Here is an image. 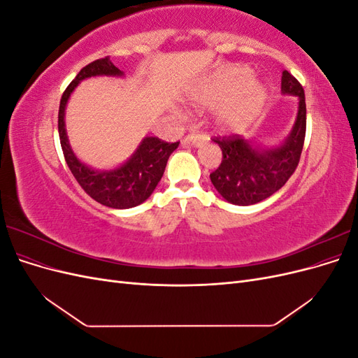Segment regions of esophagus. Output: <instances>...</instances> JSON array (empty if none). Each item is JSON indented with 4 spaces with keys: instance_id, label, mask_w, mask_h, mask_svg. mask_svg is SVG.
Listing matches in <instances>:
<instances>
[{
    "instance_id": "obj_1",
    "label": "esophagus",
    "mask_w": 358,
    "mask_h": 358,
    "mask_svg": "<svg viewBox=\"0 0 358 358\" xmlns=\"http://www.w3.org/2000/svg\"><path fill=\"white\" fill-rule=\"evenodd\" d=\"M204 142H206V137L203 134H188L182 140L183 145H194V146H201Z\"/></svg>"
}]
</instances>
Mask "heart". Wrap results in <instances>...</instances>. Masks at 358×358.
Masks as SVG:
<instances>
[{"mask_svg": "<svg viewBox=\"0 0 358 358\" xmlns=\"http://www.w3.org/2000/svg\"><path fill=\"white\" fill-rule=\"evenodd\" d=\"M249 76H251V71H249L248 69L229 70L221 78V82H220L221 91L231 92L237 88H241V86L248 81ZM262 99H263L262 86L255 82H248L246 85L243 86L239 100H236L229 107V109H225L222 112V116H221L222 122L234 124L237 121H241V119H243L249 112H252L255 107L259 106Z\"/></svg>", "mask_w": 358, "mask_h": 358, "instance_id": "1", "label": "heart"}]
</instances>
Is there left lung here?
<instances>
[{"mask_svg":"<svg viewBox=\"0 0 358 358\" xmlns=\"http://www.w3.org/2000/svg\"><path fill=\"white\" fill-rule=\"evenodd\" d=\"M280 90L299 96L296 124L284 145L263 150L254 148L239 134L213 137V142L222 150V161L210 173V180L229 203L249 206L266 200L285 185L299 166L306 136L305 91L287 70L282 73Z\"/></svg>","mask_w":358,"mask_h":358,"instance_id":"left-lung-1","label":"left lung"}]
</instances>
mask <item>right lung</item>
Returning <instances> with one entry per match:
<instances>
[{
	"instance_id": "right-lung-1",
	"label": "right lung",
	"mask_w": 358,
	"mask_h": 358,
	"mask_svg": "<svg viewBox=\"0 0 358 358\" xmlns=\"http://www.w3.org/2000/svg\"><path fill=\"white\" fill-rule=\"evenodd\" d=\"M122 71L113 66L109 57L92 61L85 66L64 91L58 112V133L64 158L74 179L91 199L107 208L129 209L142 204L157 188L167 166V159L179 142L169 143L158 137H146L133 157L124 166L110 171H96L80 162L69 145L64 124V112L70 94L78 83L92 76H121Z\"/></svg>"
}]
</instances>
